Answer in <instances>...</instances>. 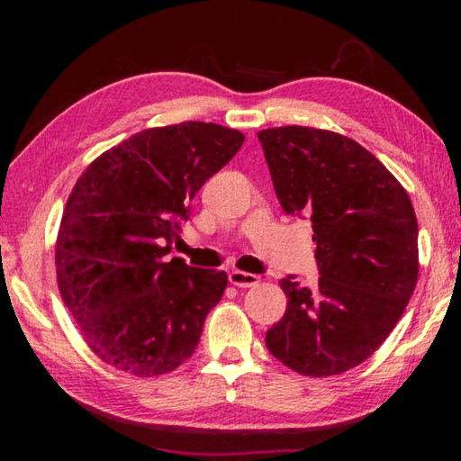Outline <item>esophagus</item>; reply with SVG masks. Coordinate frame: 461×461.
<instances>
[{
  "label": "esophagus",
  "instance_id": "34e87169",
  "mask_svg": "<svg viewBox=\"0 0 461 461\" xmlns=\"http://www.w3.org/2000/svg\"><path fill=\"white\" fill-rule=\"evenodd\" d=\"M230 283L238 288H249L256 286L260 283V278L252 275V272H244V270H231L230 272Z\"/></svg>",
  "mask_w": 461,
  "mask_h": 461
}]
</instances>
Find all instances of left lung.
<instances>
[{"label": "left lung", "mask_w": 461, "mask_h": 461, "mask_svg": "<svg viewBox=\"0 0 461 461\" xmlns=\"http://www.w3.org/2000/svg\"><path fill=\"white\" fill-rule=\"evenodd\" d=\"M285 213L311 217L319 283L280 280L283 319L268 352L305 376L348 372L399 323L419 275L417 217L407 191L364 146L317 128L258 131Z\"/></svg>", "instance_id": "8db88e82"}]
</instances>
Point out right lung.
Returning a JSON list of instances; mask_svg holds the SVG:
<instances>
[{
	"instance_id": "right-lung-1",
	"label": "right lung",
	"mask_w": 461,
	"mask_h": 461,
	"mask_svg": "<svg viewBox=\"0 0 461 461\" xmlns=\"http://www.w3.org/2000/svg\"><path fill=\"white\" fill-rule=\"evenodd\" d=\"M241 144V131L205 122L144 130L77 181L57 240L59 291L105 364L148 378L193 356L228 275L167 254L194 194Z\"/></svg>"
}]
</instances>
